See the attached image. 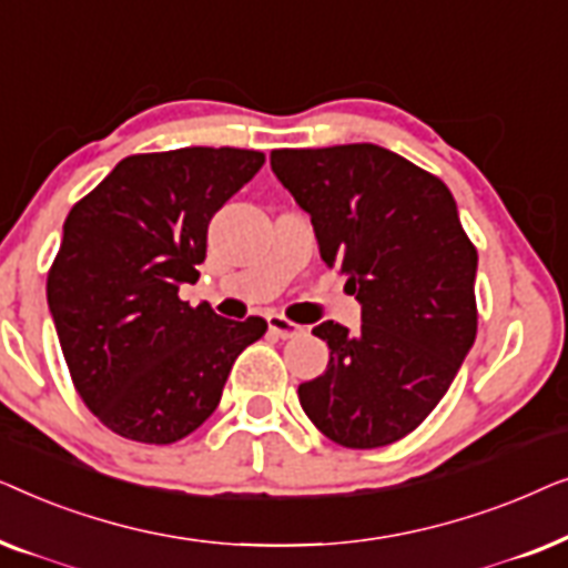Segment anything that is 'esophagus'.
Here are the masks:
<instances>
[{
    "label": "esophagus",
    "instance_id": "34e87169",
    "mask_svg": "<svg viewBox=\"0 0 568 568\" xmlns=\"http://www.w3.org/2000/svg\"><path fill=\"white\" fill-rule=\"evenodd\" d=\"M268 331L278 338H294V336H300L305 328L297 323H292L290 317H284V315H268Z\"/></svg>",
    "mask_w": 568,
    "mask_h": 568
}]
</instances>
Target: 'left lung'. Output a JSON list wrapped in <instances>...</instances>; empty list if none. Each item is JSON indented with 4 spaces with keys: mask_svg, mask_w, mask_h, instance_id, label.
<instances>
[{
    "mask_svg": "<svg viewBox=\"0 0 568 568\" xmlns=\"http://www.w3.org/2000/svg\"><path fill=\"white\" fill-rule=\"evenodd\" d=\"M271 170L362 302L359 333L313 328L331 359L300 385L302 408L341 447L393 445L445 398L476 341V245L447 185L385 146L274 150Z\"/></svg>",
    "mask_w": 568,
    "mask_h": 568,
    "instance_id": "left-lung-1",
    "label": "left lung"
}]
</instances>
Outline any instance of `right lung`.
<instances>
[{
	"instance_id": "add662e5",
	"label": "right lung",
	"mask_w": 568,
	"mask_h": 568,
	"mask_svg": "<svg viewBox=\"0 0 568 568\" xmlns=\"http://www.w3.org/2000/svg\"><path fill=\"white\" fill-rule=\"evenodd\" d=\"M263 152L183 146L123 158L64 222L45 294L84 406L123 439L173 445L220 406L232 364L266 333L191 307L206 230Z\"/></svg>"
}]
</instances>
